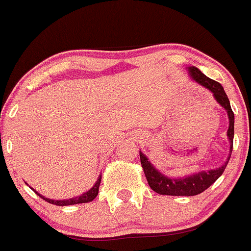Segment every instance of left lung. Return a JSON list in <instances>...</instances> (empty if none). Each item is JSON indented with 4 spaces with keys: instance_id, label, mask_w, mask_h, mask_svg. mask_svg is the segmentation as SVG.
Segmentation results:
<instances>
[{
    "instance_id": "1",
    "label": "left lung",
    "mask_w": 251,
    "mask_h": 251,
    "mask_svg": "<svg viewBox=\"0 0 251 251\" xmlns=\"http://www.w3.org/2000/svg\"><path fill=\"white\" fill-rule=\"evenodd\" d=\"M189 77L198 84L210 90L213 95L214 100L218 102L223 108L227 113L228 118V128H227V139L230 143V153L223 166L216 169L202 170V172L194 173V174L183 176V177H172V176L164 175L163 173L159 172L152 166L149 158L142 151H139L140 163H142L143 170H144L145 177H147L149 186L152 191L162 195H184V197H192V195H198L200 193L208 188L211 184H213L220 177V175L224 173L228 161H230L231 152H232L233 147V133H235V114L231 109L230 101L226 93L224 92L223 85L218 82L213 81L210 77L203 75L201 71L195 67L188 68Z\"/></svg>"
}]
</instances>
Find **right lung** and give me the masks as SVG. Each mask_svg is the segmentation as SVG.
Wrapping results in <instances>:
<instances>
[{
	"instance_id": "right-lung-1",
	"label": "right lung",
	"mask_w": 251,
	"mask_h": 251,
	"mask_svg": "<svg viewBox=\"0 0 251 251\" xmlns=\"http://www.w3.org/2000/svg\"><path fill=\"white\" fill-rule=\"evenodd\" d=\"M100 182H101V175H99L98 180L94 183V186L89 189L88 192L83 193V194L78 195V197L75 198H70V199H63V200H53V199H50V198H45L44 195H41L40 193H38L35 189H33L38 195L44 199L45 201H48L52 205H56V206H69V205H76V203H83V202H89L93 201L96 197H98V193H99V187H100Z\"/></svg>"
}]
</instances>
